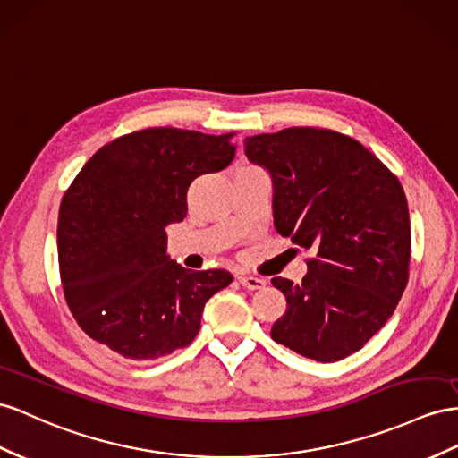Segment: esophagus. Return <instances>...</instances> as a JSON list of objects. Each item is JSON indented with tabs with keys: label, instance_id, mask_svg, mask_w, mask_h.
Returning <instances> with one entry per match:
<instances>
[{
	"label": "esophagus",
	"instance_id": "obj_1",
	"mask_svg": "<svg viewBox=\"0 0 458 458\" xmlns=\"http://www.w3.org/2000/svg\"><path fill=\"white\" fill-rule=\"evenodd\" d=\"M238 283L248 288V290H261L267 286V280L265 278H259V276H253V275H240L238 276Z\"/></svg>",
	"mask_w": 458,
	"mask_h": 458
}]
</instances>
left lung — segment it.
I'll return each mask as SVG.
<instances>
[{
  "label": "left lung",
  "mask_w": 458,
  "mask_h": 458,
  "mask_svg": "<svg viewBox=\"0 0 458 458\" xmlns=\"http://www.w3.org/2000/svg\"><path fill=\"white\" fill-rule=\"evenodd\" d=\"M245 157L271 174L276 232L313 251L300 284L271 280L288 303L273 341L323 363L354 354L391 318L408 283L412 238L401 182L331 129L245 137Z\"/></svg>",
  "instance_id": "left-lung-1"
}]
</instances>
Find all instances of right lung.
<instances>
[{
	"mask_svg": "<svg viewBox=\"0 0 458 458\" xmlns=\"http://www.w3.org/2000/svg\"><path fill=\"white\" fill-rule=\"evenodd\" d=\"M233 133L150 127L104 145L62 199L57 257L75 321L127 360L191 344L208 298L232 283L166 255V228L187 215L195 178L226 168Z\"/></svg>",
	"mask_w": 458,
	"mask_h": 458,
	"instance_id": "1",
	"label": "right lung"
}]
</instances>
